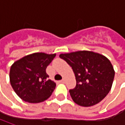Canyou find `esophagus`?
I'll use <instances>...</instances> for the list:
<instances>
[{"label":"esophagus","mask_w":125,"mask_h":125,"mask_svg":"<svg viewBox=\"0 0 125 125\" xmlns=\"http://www.w3.org/2000/svg\"><path fill=\"white\" fill-rule=\"evenodd\" d=\"M60 83H64L65 82V79H62L61 81H60Z\"/></svg>","instance_id":"esophagus-1"}]
</instances>
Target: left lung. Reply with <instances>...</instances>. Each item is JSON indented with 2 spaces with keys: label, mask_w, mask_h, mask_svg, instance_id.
Wrapping results in <instances>:
<instances>
[{
  "label": "left lung",
  "mask_w": 125,
  "mask_h": 125,
  "mask_svg": "<svg viewBox=\"0 0 125 125\" xmlns=\"http://www.w3.org/2000/svg\"><path fill=\"white\" fill-rule=\"evenodd\" d=\"M60 58L72 68L76 85L70 90L78 105L88 107L100 102L111 90L115 72L105 56L88 51L60 54Z\"/></svg>",
  "instance_id": "8db88e82"
}]
</instances>
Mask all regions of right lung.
<instances>
[{
    "mask_svg": "<svg viewBox=\"0 0 125 125\" xmlns=\"http://www.w3.org/2000/svg\"><path fill=\"white\" fill-rule=\"evenodd\" d=\"M56 54L35 53L16 61L10 68L12 88L23 101L40 103L46 100L55 88V83L48 79L47 66Z\"/></svg>",
    "mask_w": 125,
    "mask_h": 125,
    "instance_id": "obj_1",
    "label": "right lung"
}]
</instances>
